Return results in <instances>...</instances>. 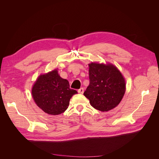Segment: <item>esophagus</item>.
<instances>
[{
    "instance_id": "34e87169",
    "label": "esophagus",
    "mask_w": 159,
    "mask_h": 159,
    "mask_svg": "<svg viewBox=\"0 0 159 159\" xmlns=\"http://www.w3.org/2000/svg\"><path fill=\"white\" fill-rule=\"evenodd\" d=\"M78 92H79V93H81V94H82L83 93H84V89H83V88H80L79 89H78Z\"/></svg>"
}]
</instances>
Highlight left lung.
<instances>
[{"label": "left lung", "instance_id": "left-lung-1", "mask_svg": "<svg viewBox=\"0 0 159 159\" xmlns=\"http://www.w3.org/2000/svg\"><path fill=\"white\" fill-rule=\"evenodd\" d=\"M89 84L84 96L95 109L110 111L117 106L126 91V82L120 71L111 64H89Z\"/></svg>", "mask_w": 159, "mask_h": 159}]
</instances>
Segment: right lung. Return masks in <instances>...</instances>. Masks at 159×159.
I'll use <instances>...</instances> for the list:
<instances>
[{
  "label": "right lung",
  "mask_w": 159,
  "mask_h": 159,
  "mask_svg": "<svg viewBox=\"0 0 159 159\" xmlns=\"http://www.w3.org/2000/svg\"><path fill=\"white\" fill-rule=\"evenodd\" d=\"M36 104L45 113L57 115L64 112L71 97L77 91L70 88L69 82L58 74L57 70L40 75L31 90Z\"/></svg>",
  "instance_id": "add662e5"
}]
</instances>
